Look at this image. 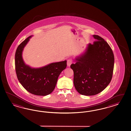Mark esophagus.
Returning <instances> with one entry per match:
<instances>
[{
  "label": "esophagus",
  "mask_w": 131,
  "mask_h": 131,
  "mask_svg": "<svg viewBox=\"0 0 131 131\" xmlns=\"http://www.w3.org/2000/svg\"><path fill=\"white\" fill-rule=\"evenodd\" d=\"M73 63V60L71 59H69L67 61V65L68 67H70L71 64H72Z\"/></svg>",
  "instance_id": "34e87169"
}]
</instances>
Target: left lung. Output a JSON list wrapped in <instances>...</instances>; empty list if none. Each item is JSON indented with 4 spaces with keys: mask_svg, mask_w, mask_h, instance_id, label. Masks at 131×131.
Instances as JSON below:
<instances>
[{
    "mask_svg": "<svg viewBox=\"0 0 131 131\" xmlns=\"http://www.w3.org/2000/svg\"><path fill=\"white\" fill-rule=\"evenodd\" d=\"M89 43L85 52L70 66L74 72V84L79 93L93 96L101 92L112 79L114 57L112 49L101 37Z\"/></svg>",
    "mask_w": 131,
    "mask_h": 131,
    "instance_id": "8db88e82",
    "label": "left lung"
}]
</instances>
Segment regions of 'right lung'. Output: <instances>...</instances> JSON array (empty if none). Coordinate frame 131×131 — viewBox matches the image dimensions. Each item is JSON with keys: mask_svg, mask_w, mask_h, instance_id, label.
Here are the masks:
<instances>
[{"mask_svg": "<svg viewBox=\"0 0 131 131\" xmlns=\"http://www.w3.org/2000/svg\"><path fill=\"white\" fill-rule=\"evenodd\" d=\"M31 37L23 41L15 53V70L19 82L25 90L38 96H46L54 89L60 73L66 68L67 61L53 63L39 68H32L24 63L22 52Z\"/></svg>", "mask_w": 131, "mask_h": 131, "instance_id": "right-lung-1", "label": "right lung"}]
</instances>
